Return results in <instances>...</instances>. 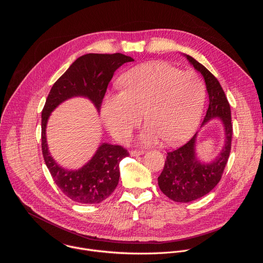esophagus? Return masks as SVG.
I'll use <instances>...</instances> for the list:
<instances>
[{
	"label": "esophagus",
	"instance_id": "obj_1",
	"mask_svg": "<svg viewBox=\"0 0 263 263\" xmlns=\"http://www.w3.org/2000/svg\"><path fill=\"white\" fill-rule=\"evenodd\" d=\"M142 154H143V151H139V149H132V151L130 152L131 156H139Z\"/></svg>",
	"mask_w": 263,
	"mask_h": 263
}]
</instances>
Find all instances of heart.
<instances>
[{
	"instance_id": "b5f03b06",
	"label": "heart",
	"mask_w": 263,
	"mask_h": 263,
	"mask_svg": "<svg viewBox=\"0 0 263 263\" xmlns=\"http://www.w3.org/2000/svg\"><path fill=\"white\" fill-rule=\"evenodd\" d=\"M124 90L109 92L102 105V118L108 131L126 141L142 121L144 143L160 137L170 144L189 138L201 119L205 100L203 81L193 71H181L164 62H147L126 71Z\"/></svg>"
}]
</instances>
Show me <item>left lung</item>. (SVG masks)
Wrapping results in <instances>:
<instances>
[{
    "label": "left lung",
    "mask_w": 263,
    "mask_h": 263,
    "mask_svg": "<svg viewBox=\"0 0 263 263\" xmlns=\"http://www.w3.org/2000/svg\"><path fill=\"white\" fill-rule=\"evenodd\" d=\"M185 57L203 76L209 97L202 126L212 119H220L224 129V144L218 156L209 163H203L197 158V134L184 145L167 153L163 171L158 177V185L167 198L179 203L200 199L217 185L228 162L233 133L230 105L218 80L195 58L190 55Z\"/></svg>",
    "instance_id": "left-lung-1"
}]
</instances>
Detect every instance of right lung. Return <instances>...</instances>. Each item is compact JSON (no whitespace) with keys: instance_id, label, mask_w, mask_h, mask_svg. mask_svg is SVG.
<instances>
[{"instance_id":"right-lung-1","label":"right lung","mask_w":263,"mask_h":263,"mask_svg":"<svg viewBox=\"0 0 263 263\" xmlns=\"http://www.w3.org/2000/svg\"><path fill=\"white\" fill-rule=\"evenodd\" d=\"M133 58L121 53L86 54L79 57L54 83L42 112V149L45 162L60 191L71 201L98 204L115 192L120 180V162L129 155L122 145L102 143L92 158L81 168L68 171L50 155L46 128L51 112L73 98L89 99L100 111L107 86L115 71Z\"/></svg>"}]
</instances>
